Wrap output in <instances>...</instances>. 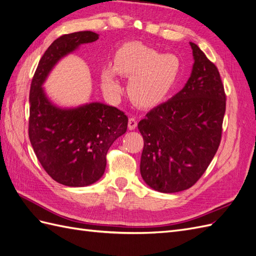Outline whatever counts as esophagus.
<instances>
[{"mask_svg": "<svg viewBox=\"0 0 256 256\" xmlns=\"http://www.w3.org/2000/svg\"><path fill=\"white\" fill-rule=\"evenodd\" d=\"M136 125H138V120H136V117L134 116H130L129 117V120H128V128H129V130L136 129Z\"/></svg>", "mask_w": 256, "mask_h": 256, "instance_id": "34e87169", "label": "esophagus"}]
</instances>
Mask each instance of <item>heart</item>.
I'll return each mask as SVG.
<instances>
[{"instance_id":"b5f03b06","label":"heart","mask_w":256,"mask_h":256,"mask_svg":"<svg viewBox=\"0 0 256 256\" xmlns=\"http://www.w3.org/2000/svg\"><path fill=\"white\" fill-rule=\"evenodd\" d=\"M115 71L131 78L128 92L136 104L154 106L162 102L174 88L181 72V62L176 54H164L139 43H127L117 52ZM113 68L102 74L103 87L110 94L122 90Z\"/></svg>"}]
</instances>
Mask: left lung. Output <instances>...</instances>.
Instances as JSON below:
<instances>
[{"label":"left lung","instance_id":"obj_1","mask_svg":"<svg viewBox=\"0 0 256 256\" xmlns=\"http://www.w3.org/2000/svg\"><path fill=\"white\" fill-rule=\"evenodd\" d=\"M190 78L181 92L152 108L138 124L144 140L140 171L150 188L178 192L192 188L220 146L226 94L216 64L190 43Z\"/></svg>","mask_w":256,"mask_h":256}]
</instances>
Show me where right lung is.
Segmentation results:
<instances>
[{"label": "right lung", "instance_id": "1", "mask_svg": "<svg viewBox=\"0 0 256 256\" xmlns=\"http://www.w3.org/2000/svg\"><path fill=\"white\" fill-rule=\"evenodd\" d=\"M98 38L94 32L80 31L54 40L40 58L30 88L29 138L34 153L48 176L71 188L90 185L103 176L108 150L126 132L128 117L100 102L59 108L42 86L60 59Z\"/></svg>", "mask_w": 256, "mask_h": 256}]
</instances>
